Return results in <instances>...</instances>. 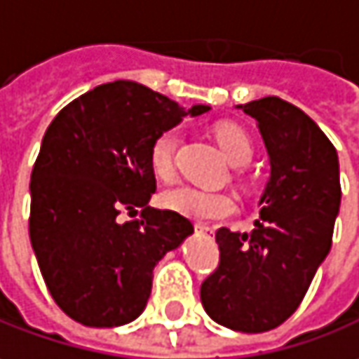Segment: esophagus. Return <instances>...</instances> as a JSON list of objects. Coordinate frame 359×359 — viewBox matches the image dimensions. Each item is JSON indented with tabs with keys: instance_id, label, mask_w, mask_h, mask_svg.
Returning a JSON list of instances; mask_svg holds the SVG:
<instances>
[{
	"instance_id": "1",
	"label": "esophagus",
	"mask_w": 359,
	"mask_h": 359,
	"mask_svg": "<svg viewBox=\"0 0 359 359\" xmlns=\"http://www.w3.org/2000/svg\"><path fill=\"white\" fill-rule=\"evenodd\" d=\"M195 229L196 233H203V235H212V233H215V229L209 225H205V223H196Z\"/></svg>"
}]
</instances>
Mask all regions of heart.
<instances>
[{"mask_svg":"<svg viewBox=\"0 0 359 359\" xmlns=\"http://www.w3.org/2000/svg\"><path fill=\"white\" fill-rule=\"evenodd\" d=\"M215 138L223 150L225 158L235 166H243L253 156V144L247 133L237 124H221L215 130ZM180 130L168 128L161 133L150 147V166L156 177L168 179L175 170V152L179 147ZM163 205L166 209L177 210L184 217L198 221H215L223 219L235 210V201L226 193L198 189L193 184H180L168 189L163 195Z\"/></svg>","mask_w":359,"mask_h":359,"instance_id":"b5f03b06","label":"heart"}]
</instances>
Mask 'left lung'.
Wrapping results in <instances>:
<instances>
[{
	"instance_id": "left-lung-1",
	"label": "left lung",
	"mask_w": 359,
	"mask_h": 359,
	"mask_svg": "<svg viewBox=\"0 0 359 359\" xmlns=\"http://www.w3.org/2000/svg\"><path fill=\"white\" fill-rule=\"evenodd\" d=\"M239 108L257 120L271 177L251 233H215L219 267L203 281L201 302L217 323L261 334L293 316L332 249L339 163L330 138L297 106L267 96Z\"/></svg>"
}]
</instances>
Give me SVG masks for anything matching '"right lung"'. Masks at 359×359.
<instances>
[{
    "label": "right lung",
    "instance_id": "right-lung-1",
    "mask_svg": "<svg viewBox=\"0 0 359 359\" xmlns=\"http://www.w3.org/2000/svg\"><path fill=\"white\" fill-rule=\"evenodd\" d=\"M209 110H184L118 80L72 100L48 126L29 182V241L48 291L72 320L116 327L144 311L154 265L193 233L177 210L149 207L150 147L182 116ZM138 208V219H121Z\"/></svg>",
    "mask_w": 359,
    "mask_h": 359
}]
</instances>
